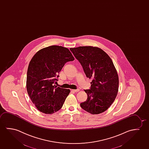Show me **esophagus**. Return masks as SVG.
<instances>
[{"mask_svg":"<svg viewBox=\"0 0 149 149\" xmlns=\"http://www.w3.org/2000/svg\"><path fill=\"white\" fill-rule=\"evenodd\" d=\"M71 91H72V92H79V89H76V90H71Z\"/></svg>","mask_w":149,"mask_h":149,"instance_id":"34e87169","label":"esophagus"}]
</instances>
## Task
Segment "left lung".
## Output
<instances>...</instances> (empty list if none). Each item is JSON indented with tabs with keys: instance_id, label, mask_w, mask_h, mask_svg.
Here are the masks:
<instances>
[{
	"instance_id": "8db88e82",
	"label": "left lung",
	"mask_w": 149,
	"mask_h": 149,
	"mask_svg": "<svg viewBox=\"0 0 149 149\" xmlns=\"http://www.w3.org/2000/svg\"><path fill=\"white\" fill-rule=\"evenodd\" d=\"M82 65L91 88L84 90L88 98L80 107L92 114H99L110 107L116 97L118 75L110 56L99 47L83 46L70 48Z\"/></svg>"
}]
</instances>
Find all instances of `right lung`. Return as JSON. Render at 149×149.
Returning <instances> with one entry per match:
<instances>
[{
	"mask_svg": "<svg viewBox=\"0 0 149 149\" xmlns=\"http://www.w3.org/2000/svg\"><path fill=\"white\" fill-rule=\"evenodd\" d=\"M74 60L68 48L58 45L43 48L31 59L27 71L26 90L41 112L52 114L62 108L70 90L57 87L54 84L65 63Z\"/></svg>",
	"mask_w": 149,
	"mask_h": 149,
	"instance_id": "right-lung-1",
	"label": "right lung"
}]
</instances>
